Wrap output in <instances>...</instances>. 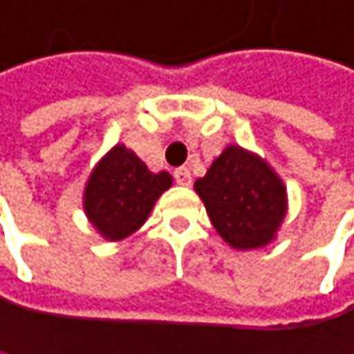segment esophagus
Wrapping results in <instances>:
<instances>
[{
  "label": "esophagus",
  "instance_id": "esophagus-1",
  "mask_svg": "<svg viewBox=\"0 0 354 354\" xmlns=\"http://www.w3.org/2000/svg\"><path fill=\"white\" fill-rule=\"evenodd\" d=\"M174 178H176V183H178V185L189 187L191 185V171L187 167H178V169L174 171Z\"/></svg>",
  "mask_w": 354,
  "mask_h": 354
}]
</instances>
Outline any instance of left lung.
Here are the masks:
<instances>
[{
	"mask_svg": "<svg viewBox=\"0 0 354 354\" xmlns=\"http://www.w3.org/2000/svg\"><path fill=\"white\" fill-rule=\"evenodd\" d=\"M195 193L216 233L237 252L260 250L277 239L288 216V187L258 153L226 145Z\"/></svg>",
	"mask_w": 354,
	"mask_h": 354,
	"instance_id": "1",
	"label": "left lung"
}]
</instances>
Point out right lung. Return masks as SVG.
<instances>
[{
  "label": "right lung",
  "instance_id": "add662e5",
  "mask_svg": "<svg viewBox=\"0 0 354 354\" xmlns=\"http://www.w3.org/2000/svg\"><path fill=\"white\" fill-rule=\"evenodd\" d=\"M171 183L169 171H151L132 149L115 145L88 176L86 218L102 239L123 241L147 222Z\"/></svg>",
  "mask_w": 354,
  "mask_h": 354
}]
</instances>
